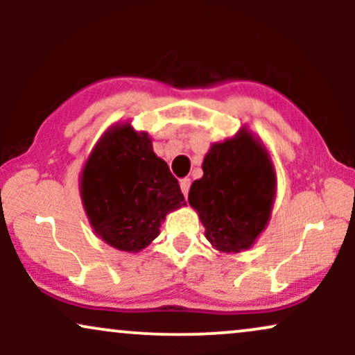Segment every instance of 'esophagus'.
Returning a JSON list of instances; mask_svg holds the SVG:
<instances>
[{
	"instance_id": "obj_1",
	"label": "esophagus",
	"mask_w": 355,
	"mask_h": 355,
	"mask_svg": "<svg viewBox=\"0 0 355 355\" xmlns=\"http://www.w3.org/2000/svg\"><path fill=\"white\" fill-rule=\"evenodd\" d=\"M190 178H182V180H180V189H182V193L183 195H185V197H187V195H189V190H190Z\"/></svg>"
}]
</instances>
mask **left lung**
<instances>
[{
  "label": "left lung",
  "mask_w": 355,
  "mask_h": 355,
  "mask_svg": "<svg viewBox=\"0 0 355 355\" xmlns=\"http://www.w3.org/2000/svg\"><path fill=\"white\" fill-rule=\"evenodd\" d=\"M203 177L191 183L190 207L215 250L239 254L254 247L266 230L275 202L277 173L266 145L247 126L211 144Z\"/></svg>",
  "instance_id": "8db88e82"
}]
</instances>
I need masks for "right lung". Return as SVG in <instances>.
Instances as JSON below:
<instances>
[{"label":"right lung","instance_id":"obj_1","mask_svg":"<svg viewBox=\"0 0 355 355\" xmlns=\"http://www.w3.org/2000/svg\"><path fill=\"white\" fill-rule=\"evenodd\" d=\"M80 195L96 237L121 252L148 247L166 214L185 205L177 178L130 121L112 125L88 155Z\"/></svg>","mask_w":355,"mask_h":355}]
</instances>
